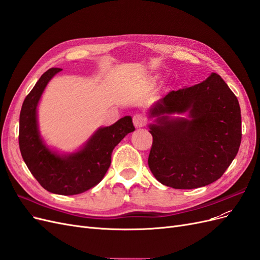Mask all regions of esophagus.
<instances>
[{"label": "esophagus", "mask_w": 260, "mask_h": 260, "mask_svg": "<svg viewBox=\"0 0 260 260\" xmlns=\"http://www.w3.org/2000/svg\"><path fill=\"white\" fill-rule=\"evenodd\" d=\"M133 124L136 125L137 128H141V127H144V125L146 124V118L143 114H135V116H133Z\"/></svg>", "instance_id": "obj_1"}]
</instances>
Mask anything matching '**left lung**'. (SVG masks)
I'll return each instance as SVG.
<instances>
[{
  "label": "left lung",
  "mask_w": 260,
  "mask_h": 260,
  "mask_svg": "<svg viewBox=\"0 0 260 260\" xmlns=\"http://www.w3.org/2000/svg\"><path fill=\"white\" fill-rule=\"evenodd\" d=\"M189 113V119L167 113ZM153 144L148 167L164 185L196 188L221 177L237 156L242 139L237 96L221 77L170 91L149 109Z\"/></svg>",
  "instance_id": "left-lung-1"
}]
</instances>
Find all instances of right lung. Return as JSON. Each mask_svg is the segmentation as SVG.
Here are the masks:
<instances>
[{
    "instance_id": "obj_1",
    "label": "right lung",
    "mask_w": 260,
    "mask_h": 260,
    "mask_svg": "<svg viewBox=\"0 0 260 260\" xmlns=\"http://www.w3.org/2000/svg\"><path fill=\"white\" fill-rule=\"evenodd\" d=\"M60 70H46L23 101L18 141L23 161L42 187L55 194L76 195L90 190L104 178L113 149L135 127L132 118L125 116L109 127L100 128L79 152L65 156L52 152L39 133L37 106L46 84Z\"/></svg>"
}]
</instances>
